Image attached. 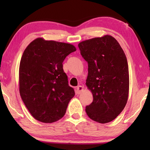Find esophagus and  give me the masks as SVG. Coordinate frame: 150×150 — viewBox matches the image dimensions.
<instances>
[{"label": "esophagus", "mask_w": 150, "mask_h": 150, "mask_svg": "<svg viewBox=\"0 0 150 150\" xmlns=\"http://www.w3.org/2000/svg\"><path fill=\"white\" fill-rule=\"evenodd\" d=\"M83 88L84 87L82 86H77V89H76V90H77V93L80 94L81 92L83 91Z\"/></svg>", "instance_id": "esophagus-1"}]
</instances>
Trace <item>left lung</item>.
Returning <instances> with one entry per match:
<instances>
[{"label":"left lung","mask_w":150,"mask_h":150,"mask_svg":"<svg viewBox=\"0 0 150 150\" xmlns=\"http://www.w3.org/2000/svg\"><path fill=\"white\" fill-rule=\"evenodd\" d=\"M78 46L88 64L86 84L93 97L86 112L95 122H110L128 101L129 70L125 53L117 40L108 35L82 41Z\"/></svg>","instance_id":"left-lung-1"}]
</instances>
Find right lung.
Wrapping results in <instances>:
<instances>
[{"instance_id":"add662e5","label":"right lung","mask_w":150,"mask_h":150,"mask_svg":"<svg viewBox=\"0 0 150 150\" xmlns=\"http://www.w3.org/2000/svg\"><path fill=\"white\" fill-rule=\"evenodd\" d=\"M75 51L72 44L37 38L22 54L19 91L28 111L40 122L52 123L61 119L74 97L62 62Z\"/></svg>"}]
</instances>
